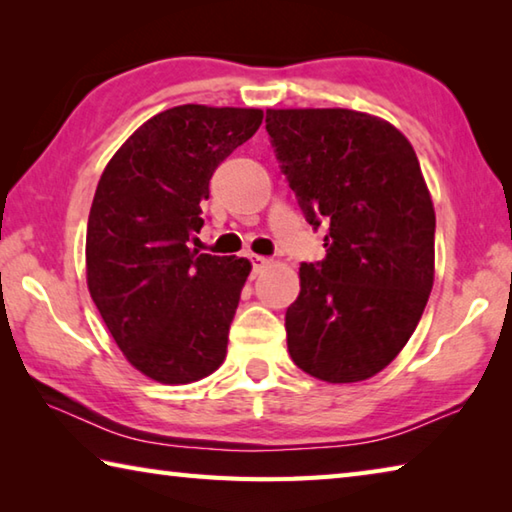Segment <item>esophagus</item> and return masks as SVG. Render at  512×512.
<instances>
[{"mask_svg": "<svg viewBox=\"0 0 512 512\" xmlns=\"http://www.w3.org/2000/svg\"><path fill=\"white\" fill-rule=\"evenodd\" d=\"M248 259H250V264H253V271H255V273H257V271H262V268L268 264V257L255 255V253H250V255H248Z\"/></svg>", "mask_w": 512, "mask_h": 512, "instance_id": "obj_1", "label": "esophagus"}]
</instances>
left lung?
<instances>
[{"label": "left lung", "mask_w": 512, "mask_h": 512, "mask_svg": "<svg viewBox=\"0 0 512 512\" xmlns=\"http://www.w3.org/2000/svg\"><path fill=\"white\" fill-rule=\"evenodd\" d=\"M266 131L307 223L327 228L284 316L291 359L329 384L368 379L411 339L433 287L418 155L388 121L345 108L266 110Z\"/></svg>", "instance_id": "1"}]
</instances>
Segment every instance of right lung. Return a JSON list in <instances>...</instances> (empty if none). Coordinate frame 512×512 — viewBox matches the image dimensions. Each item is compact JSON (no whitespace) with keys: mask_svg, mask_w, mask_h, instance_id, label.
I'll use <instances>...</instances> for the list:
<instances>
[{"mask_svg":"<svg viewBox=\"0 0 512 512\" xmlns=\"http://www.w3.org/2000/svg\"><path fill=\"white\" fill-rule=\"evenodd\" d=\"M262 119L255 108L164 110L99 180L85 239L90 296L126 359L160 384L198 381L225 359L250 262L198 253L189 239L216 167Z\"/></svg>","mask_w":512,"mask_h":512,"instance_id":"1","label":"right lung"}]
</instances>
